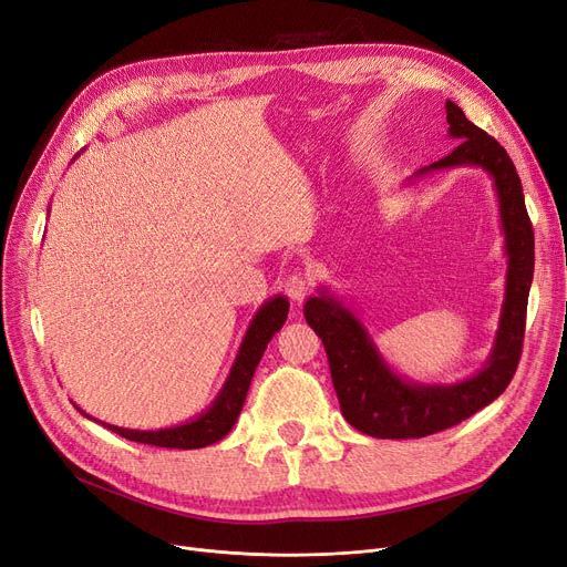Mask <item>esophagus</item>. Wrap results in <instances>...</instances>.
<instances>
[{"mask_svg": "<svg viewBox=\"0 0 567 567\" xmlns=\"http://www.w3.org/2000/svg\"><path fill=\"white\" fill-rule=\"evenodd\" d=\"M310 291V280L306 276H301V272H291V276L285 280V295L291 299L301 303Z\"/></svg>", "mask_w": 567, "mask_h": 567, "instance_id": "esophagus-1", "label": "esophagus"}]
</instances>
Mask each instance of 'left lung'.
Here are the masks:
<instances>
[{"label": "left lung", "instance_id": "left-lung-1", "mask_svg": "<svg viewBox=\"0 0 567 567\" xmlns=\"http://www.w3.org/2000/svg\"><path fill=\"white\" fill-rule=\"evenodd\" d=\"M455 150L421 167L415 177L455 165H478L493 177L507 249V287L491 358L472 379L453 385H423L400 379L375 350L362 322L327 289L303 306L306 322L324 343L331 383L346 421L375 439H417L449 430L474 415L512 383L526 333L528 291L535 268V236L523 186L505 146L446 102Z\"/></svg>", "mask_w": 567, "mask_h": 567}]
</instances>
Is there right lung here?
<instances>
[{
  "instance_id": "right-lung-1",
  "label": "right lung",
  "mask_w": 567,
  "mask_h": 567,
  "mask_svg": "<svg viewBox=\"0 0 567 567\" xmlns=\"http://www.w3.org/2000/svg\"><path fill=\"white\" fill-rule=\"evenodd\" d=\"M287 312H289V301L285 297L270 299L257 310V316L251 318V322L247 327L243 346L238 350V358H236L234 367H230V373H228V379H226L219 396L213 402V406L196 417V421L177 425V427H165V430H125V427H116V425H107V423H102V425L121 434L123 439H131V442L161 446V449L188 451V449H203V446L219 442V439H224L230 432V427L236 425L238 415L243 411V404H245L249 383H251V375H255V369L261 360L266 346L270 343L272 337H276V331L282 329V324L287 320ZM86 417H91V415H86Z\"/></svg>"
}]
</instances>
